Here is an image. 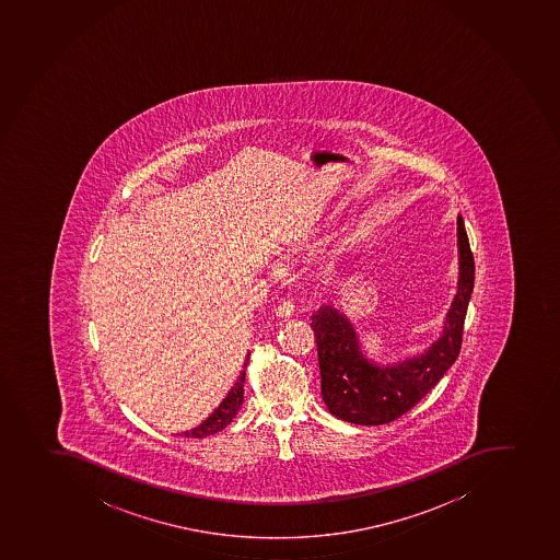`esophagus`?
Returning <instances> with one entry per match:
<instances>
[{"label": "esophagus", "instance_id": "1", "mask_svg": "<svg viewBox=\"0 0 560 560\" xmlns=\"http://www.w3.org/2000/svg\"><path fill=\"white\" fill-rule=\"evenodd\" d=\"M293 304L290 303V301H281V303L278 304V308H276V315H278L279 318H290L293 315Z\"/></svg>", "mask_w": 560, "mask_h": 560}]
</instances>
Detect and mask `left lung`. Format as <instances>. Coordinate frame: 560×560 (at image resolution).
I'll list each match as a JSON object with an SVG mask.
<instances>
[{"label": "left lung", "mask_w": 560, "mask_h": 560, "mask_svg": "<svg viewBox=\"0 0 560 560\" xmlns=\"http://www.w3.org/2000/svg\"><path fill=\"white\" fill-rule=\"evenodd\" d=\"M457 292L446 312L442 337L423 353L400 362L376 364L368 359L357 329L340 310L326 304L313 313L320 393L331 415L354 425H384L411 411L442 380L462 349L474 290V256L462 215H457Z\"/></svg>", "instance_id": "1"}]
</instances>
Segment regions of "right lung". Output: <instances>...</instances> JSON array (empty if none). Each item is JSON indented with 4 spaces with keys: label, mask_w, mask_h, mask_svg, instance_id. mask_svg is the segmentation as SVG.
Wrapping results in <instances>:
<instances>
[{
    "label": "right lung",
    "mask_w": 560,
    "mask_h": 560,
    "mask_svg": "<svg viewBox=\"0 0 560 560\" xmlns=\"http://www.w3.org/2000/svg\"><path fill=\"white\" fill-rule=\"evenodd\" d=\"M248 357H250V353L247 354V360ZM243 384H245V371L240 373L236 384L229 390V395L223 398L220 406L215 407L214 412L207 420L201 421L200 425L190 429V431H185L180 436L206 438L215 434L218 431H223L231 423L232 418L237 415L240 407H242Z\"/></svg>",
    "instance_id": "1"
}]
</instances>
